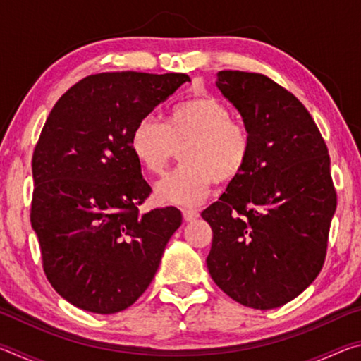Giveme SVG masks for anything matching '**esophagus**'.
<instances>
[{
  "label": "esophagus",
  "mask_w": 361,
  "mask_h": 361,
  "mask_svg": "<svg viewBox=\"0 0 361 361\" xmlns=\"http://www.w3.org/2000/svg\"><path fill=\"white\" fill-rule=\"evenodd\" d=\"M183 218H185V221H194V219L199 218V212L194 209H185L183 210Z\"/></svg>",
  "instance_id": "1"
}]
</instances>
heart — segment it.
Returning <instances> with one entry per match:
<instances>
[{
  "label": "heart",
  "instance_id": "1",
  "mask_svg": "<svg viewBox=\"0 0 361 361\" xmlns=\"http://www.w3.org/2000/svg\"><path fill=\"white\" fill-rule=\"evenodd\" d=\"M180 146L183 164L157 183L154 192L164 204L195 205L215 181L229 185L239 178L252 157L253 140L224 102L207 94L176 103L166 124L145 116L130 133L133 156L151 175L161 173Z\"/></svg>",
  "mask_w": 361,
  "mask_h": 361
}]
</instances>
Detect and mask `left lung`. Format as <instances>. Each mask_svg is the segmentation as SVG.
<instances>
[{
  "label": "left lung",
  "instance_id": "1",
  "mask_svg": "<svg viewBox=\"0 0 361 361\" xmlns=\"http://www.w3.org/2000/svg\"><path fill=\"white\" fill-rule=\"evenodd\" d=\"M216 85L253 140L239 178L202 212L213 231L207 267L242 305L276 309L319 276L338 195L325 140L295 95L261 73L219 71Z\"/></svg>",
  "mask_w": 361,
  "mask_h": 361
}]
</instances>
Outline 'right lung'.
<instances>
[{"mask_svg": "<svg viewBox=\"0 0 361 361\" xmlns=\"http://www.w3.org/2000/svg\"><path fill=\"white\" fill-rule=\"evenodd\" d=\"M188 81L185 73H99L47 116L32 159L30 221L49 283L79 309L106 315L135 302L180 228L175 207L140 213L151 186L130 133Z\"/></svg>", "mask_w": 361, "mask_h": 361, "instance_id": "add662e5", "label": "right lung"}]
</instances>
